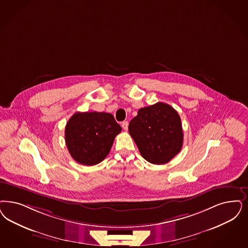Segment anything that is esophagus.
<instances>
[{
  "label": "esophagus",
  "mask_w": 248,
  "mask_h": 248,
  "mask_svg": "<svg viewBox=\"0 0 248 248\" xmlns=\"http://www.w3.org/2000/svg\"><path fill=\"white\" fill-rule=\"evenodd\" d=\"M122 127L124 128V130H127L128 129V122L127 121H124V122H123L122 123Z\"/></svg>",
  "instance_id": "34e87169"
}]
</instances>
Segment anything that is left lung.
I'll list each match as a JSON object with an SVG mask.
<instances>
[{"label": "left lung", "mask_w": 248, "mask_h": 248, "mask_svg": "<svg viewBox=\"0 0 248 248\" xmlns=\"http://www.w3.org/2000/svg\"><path fill=\"white\" fill-rule=\"evenodd\" d=\"M128 129L141 155L152 164L170 162L183 145L180 115L167 103L139 109L137 116L130 121Z\"/></svg>", "instance_id": "obj_1"}]
</instances>
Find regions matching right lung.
Returning <instances> with one entry per match:
<instances>
[{
    "mask_svg": "<svg viewBox=\"0 0 248 248\" xmlns=\"http://www.w3.org/2000/svg\"><path fill=\"white\" fill-rule=\"evenodd\" d=\"M121 131L122 127L111 113L78 111L67 123L65 141L75 161L93 166L109 154L114 138Z\"/></svg>",
    "mask_w": 248,
    "mask_h": 248,
    "instance_id": "right-lung-1",
    "label": "right lung"
}]
</instances>
